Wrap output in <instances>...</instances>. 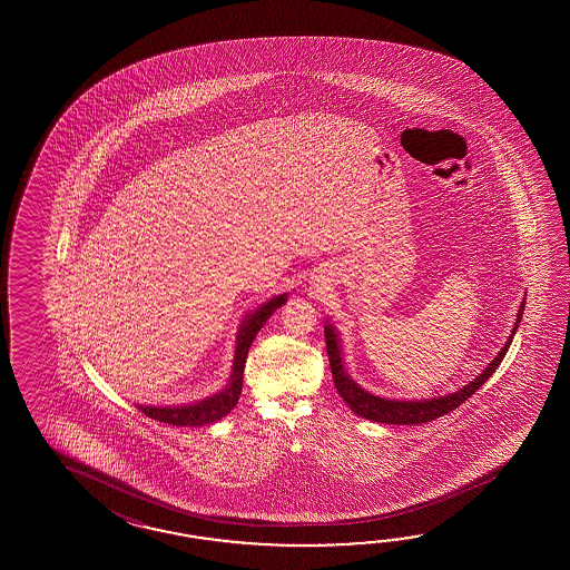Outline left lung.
Masks as SVG:
<instances>
[{
	"mask_svg": "<svg viewBox=\"0 0 570 570\" xmlns=\"http://www.w3.org/2000/svg\"><path fill=\"white\" fill-rule=\"evenodd\" d=\"M523 307H525V297H523L520 309H518V320H515V324L511 327L508 342L503 344L501 351L497 352L495 358L484 366L481 375L474 376L469 385H464V387L454 391V393L440 395V397H430V400H389V397L373 395L371 391L361 387L348 375V371L344 366L338 330L326 320L324 334H326L327 361H330V368H332V379H334L336 391H338L340 397L346 401V405L351 407L352 412L361 415L364 420L387 425L428 424V422H432V420L442 417V415H446L452 410H456L461 403H464L471 395H474L476 389H481V385H483L489 376L495 373L497 366L503 361L505 352L509 351V344H511V340H513L515 332H518L521 315H523Z\"/></svg>",
	"mask_w": 570,
	"mask_h": 570,
	"instance_id": "1",
	"label": "left lung"
}]
</instances>
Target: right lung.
<instances>
[{
    "instance_id": "1",
    "label": "right lung",
    "mask_w": 570,
    "mask_h": 570,
    "mask_svg": "<svg viewBox=\"0 0 570 570\" xmlns=\"http://www.w3.org/2000/svg\"><path fill=\"white\" fill-rule=\"evenodd\" d=\"M289 299V293H281L271 297L265 303H261L250 314L244 315L243 324L238 327L236 334V348H234V361H232V373L226 387L209 395L206 400L194 401V403H181V405H138L134 403L140 412L173 425H206L214 424L222 420L224 415L236 407V403L240 400L243 393L244 363L248 356V348L253 344L258 330L265 326L271 315L279 309L281 305Z\"/></svg>"
}]
</instances>
